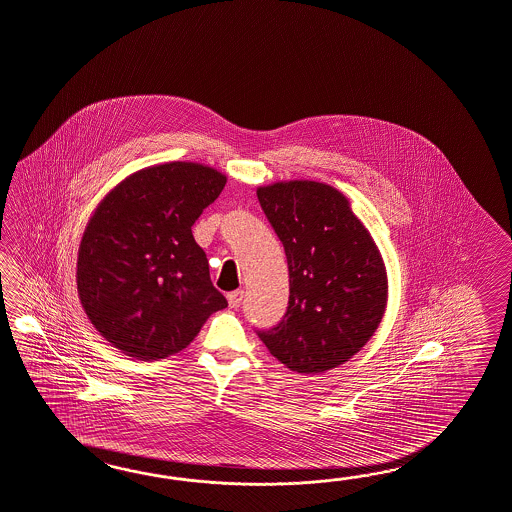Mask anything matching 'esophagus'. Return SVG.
<instances>
[{
  "mask_svg": "<svg viewBox=\"0 0 512 512\" xmlns=\"http://www.w3.org/2000/svg\"><path fill=\"white\" fill-rule=\"evenodd\" d=\"M244 300V290H235V292H229L227 294V301H229V307L237 309L240 307V303Z\"/></svg>",
  "mask_w": 512,
  "mask_h": 512,
  "instance_id": "esophagus-1",
  "label": "esophagus"
}]
</instances>
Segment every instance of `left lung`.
I'll return each mask as SVG.
<instances>
[{
	"mask_svg": "<svg viewBox=\"0 0 512 512\" xmlns=\"http://www.w3.org/2000/svg\"><path fill=\"white\" fill-rule=\"evenodd\" d=\"M287 255L285 316L257 335L298 374L351 359L374 335L387 305V272L374 240L337 188L288 181L257 190Z\"/></svg>",
	"mask_w": 512,
	"mask_h": 512,
	"instance_id": "1",
	"label": "left lung"
}]
</instances>
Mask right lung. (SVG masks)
<instances>
[{
    "instance_id": "right-lung-1",
    "label": "right lung",
    "mask_w": 512,
    "mask_h": 512,
    "mask_svg": "<svg viewBox=\"0 0 512 512\" xmlns=\"http://www.w3.org/2000/svg\"><path fill=\"white\" fill-rule=\"evenodd\" d=\"M225 181L203 164H159L129 175L92 214L79 246L77 292L88 320L125 355H174L227 307L192 237Z\"/></svg>"
}]
</instances>
